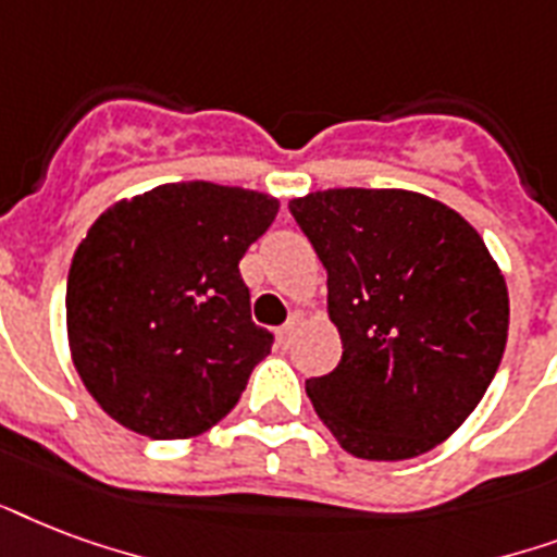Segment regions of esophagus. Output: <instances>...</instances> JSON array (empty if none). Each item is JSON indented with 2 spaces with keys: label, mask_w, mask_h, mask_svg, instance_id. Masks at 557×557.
<instances>
[{
  "label": "esophagus",
  "mask_w": 557,
  "mask_h": 557,
  "mask_svg": "<svg viewBox=\"0 0 557 557\" xmlns=\"http://www.w3.org/2000/svg\"><path fill=\"white\" fill-rule=\"evenodd\" d=\"M299 322H301V317H290L282 327H278V331H275V339H278V346H282V348L290 346L293 337H296V327H299Z\"/></svg>",
  "instance_id": "1"
}]
</instances>
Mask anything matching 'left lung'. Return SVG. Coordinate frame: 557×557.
Returning <instances> with one entry per match:
<instances>
[{
	"instance_id": "left-lung-1",
	"label": "left lung",
	"mask_w": 557,
	"mask_h": 557,
	"mask_svg": "<svg viewBox=\"0 0 557 557\" xmlns=\"http://www.w3.org/2000/svg\"><path fill=\"white\" fill-rule=\"evenodd\" d=\"M327 270L337 369L305 383L343 450L412 459L454 435L497 374L508 290L450 206L404 188H327L290 200Z\"/></svg>"
}]
</instances>
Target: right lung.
<instances>
[{"label":"right lung","mask_w":557,"mask_h":557,"mask_svg":"<svg viewBox=\"0 0 557 557\" xmlns=\"http://www.w3.org/2000/svg\"><path fill=\"white\" fill-rule=\"evenodd\" d=\"M275 214L270 194L194 180L119 200L89 226L69 267V351L113 421L194 438L230 416L273 346L238 264Z\"/></svg>","instance_id":"add662e5"}]
</instances>
